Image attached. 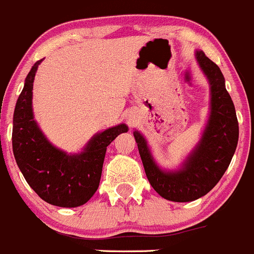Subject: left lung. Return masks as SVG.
Returning <instances> with one entry per match:
<instances>
[{"instance_id": "obj_1", "label": "left lung", "mask_w": 254, "mask_h": 254, "mask_svg": "<svg viewBox=\"0 0 254 254\" xmlns=\"http://www.w3.org/2000/svg\"><path fill=\"white\" fill-rule=\"evenodd\" d=\"M196 60L210 84V115L202 140L178 172H164L154 162L143 135L135 130L146 178L154 190L172 202H191L205 195L223 177L238 144L236 109L217 64L196 51Z\"/></svg>"}]
</instances>
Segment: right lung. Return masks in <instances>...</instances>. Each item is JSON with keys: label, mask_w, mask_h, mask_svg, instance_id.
Masks as SVG:
<instances>
[{"label": "right lung", "mask_w": 254, "mask_h": 254, "mask_svg": "<svg viewBox=\"0 0 254 254\" xmlns=\"http://www.w3.org/2000/svg\"><path fill=\"white\" fill-rule=\"evenodd\" d=\"M39 60L25 80L13 114L12 149L16 163L28 186L45 202L64 208L85 203L98 190L106 146L122 132L125 124L99 132L84 151L68 155L47 141L32 114V89Z\"/></svg>", "instance_id": "1"}]
</instances>
